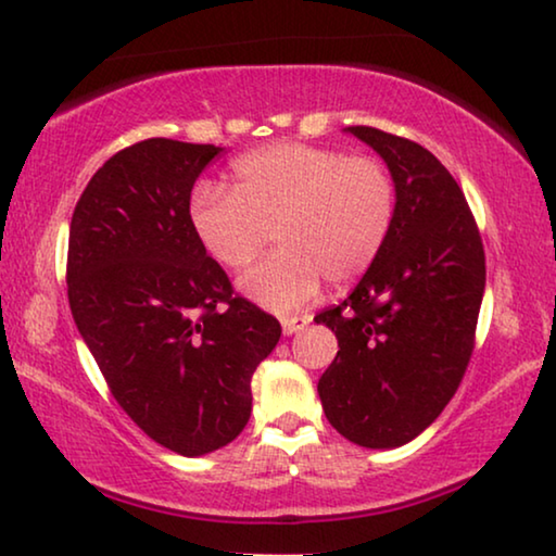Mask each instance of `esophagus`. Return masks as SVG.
<instances>
[{
  "label": "esophagus",
  "mask_w": 556,
  "mask_h": 556,
  "mask_svg": "<svg viewBox=\"0 0 556 556\" xmlns=\"http://www.w3.org/2000/svg\"><path fill=\"white\" fill-rule=\"evenodd\" d=\"M309 321L312 319L306 317V314H294V317L281 319V329H285V334H294V331H302Z\"/></svg>",
  "instance_id": "1"
}]
</instances>
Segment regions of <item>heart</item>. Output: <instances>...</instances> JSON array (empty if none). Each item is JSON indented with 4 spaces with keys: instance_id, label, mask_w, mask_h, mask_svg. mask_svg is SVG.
Wrapping results in <instances>:
<instances>
[{
    "instance_id": "1",
    "label": "heart",
    "mask_w": 556,
    "mask_h": 556,
    "mask_svg": "<svg viewBox=\"0 0 556 556\" xmlns=\"http://www.w3.org/2000/svg\"><path fill=\"white\" fill-rule=\"evenodd\" d=\"M231 192L199 187L189 206L204 252L242 271L271 239L279 250L242 277L252 302L300 309L329 285L362 277L387 244L396 214V181L375 156L312 144H269L235 162Z\"/></svg>"
}]
</instances>
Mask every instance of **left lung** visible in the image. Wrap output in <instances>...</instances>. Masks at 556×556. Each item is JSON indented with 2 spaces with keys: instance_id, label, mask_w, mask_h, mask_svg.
Segmentation results:
<instances>
[{
  "instance_id": "left-lung-1",
  "label": "left lung",
  "mask_w": 556,
  "mask_h": 556,
  "mask_svg": "<svg viewBox=\"0 0 556 556\" xmlns=\"http://www.w3.org/2000/svg\"><path fill=\"white\" fill-rule=\"evenodd\" d=\"M346 131L387 162L396 214L352 294L314 317L339 342L317 392L339 434L392 450L432 425L467 371L484 296V247L464 192L429 149L375 127Z\"/></svg>"
}]
</instances>
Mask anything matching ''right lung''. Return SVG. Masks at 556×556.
<instances>
[{"instance_id":"obj_1","label":"right lung","mask_w":556,"mask_h":556,"mask_svg":"<svg viewBox=\"0 0 556 556\" xmlns=\"http://www.w3.org/2000/svg\"><path fill=\"white\" fill-rule=\"evenodd\" d=\"M214 144L144 139L110 156L74 206L72 317L106 387L156 444L202 457L252 412V375L281 327L235 294L189 219Z\"/></svg>"}]
</instances>
